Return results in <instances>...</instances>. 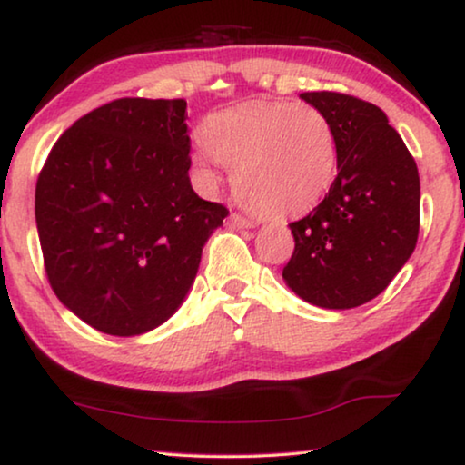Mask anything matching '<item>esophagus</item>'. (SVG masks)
Here are the masks:
<instances>
[{
	"label": "esophagus",
	"mask_w": 465,
	"mask_h": 465,
	"mask_svg": "<svg viewBox=\"0 0 465 465\" xmlns=\"http://www.w3.org/2000/svg\"><path fill=\"white\" fill-rule=\"evenodd\" d=\"M228 224H231L232 228H253V226H256V222L245 218V215H241V213H231V218H228Z\"/></svg>",
	"instance_id": "1"
}]
</instances>
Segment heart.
<instances>
[{"mask_svg": "<svg viewBox=\"0 0 465 465\" xmlns=\"http://www.w3.org/2000/svg\"><path fill=\"white\" fill-rule=\"evenodd\" d=\"M232 169L234 193L264 218L309 213L339 171V137L320 107L294 101H245L203 124L201 169Z\"/></svg>", "mask_w": 465, "mask_h": 465, "instance_id": "obj_1", "label": "heart"}]
</instances>
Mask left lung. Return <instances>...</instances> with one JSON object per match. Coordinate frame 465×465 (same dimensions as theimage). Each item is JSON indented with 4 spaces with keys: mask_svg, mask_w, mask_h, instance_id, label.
<instances>
[{
    "mask_svg": "<svg viewBox=\"0 0 465 465\" xmlns=\"http://www.w3.org/2000/svg\"><path fill=\"white\" fill-rule=\"evenodd\" d=\"M301 99L332 123L339 175L320 205L290 224L294 253L283 279L315 307L353 309L379 296L415 252L419 171L377 105L332 91Z\"/></svg>",
    "mask_w": 465,
    "mask_h": 465,
    "instance_id": "obj_1",
    "label": "left lung"
}]
</instances>
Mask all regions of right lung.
I'll use <instances>...</instances> for the list:
<instances>
[{"instance_id": "obj_1", "label": "right lung", "mask_w": 465, "mask_h": 465, "mask_svg": "<svg viewBox=\"0 0 465 465\" xmlns=\"http://www.w3.org/2000/svg\"><path fill=\"white\" fill-rule=\"evenodd\" d=\"M186 118L183 99L110 101L63 133L37 177L50 288L99 332L135 336L167 322L228 215L190 186Z\"/></svg>"}]
</instances>
